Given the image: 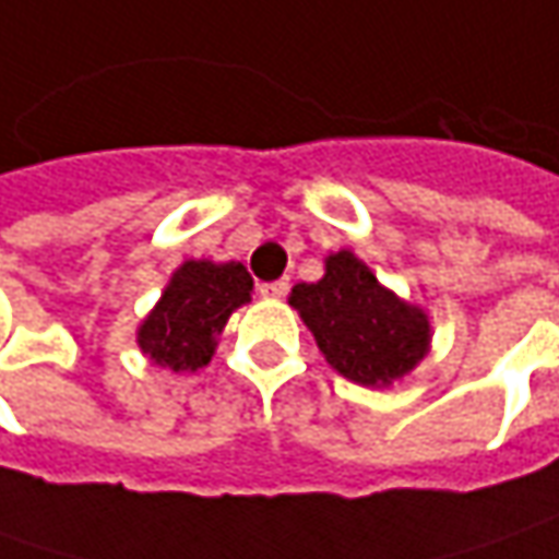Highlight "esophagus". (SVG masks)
Returning a JSON list of instances; mask_svg holds the SVG:
<instances>
[{
  "instance_id": "obj_1",
  "label": "esophagus",
  "mask_w": 559,
  "mask_h": 559,
  "mask_svg": "<svg viewBox=\"0 0 559 559\" xmlns=\"http://www.w3.org/2000/svg\"><path fill=\"white\" fill-rule=\"evenodd\" d=\"M258 292L264 295V298H283L286 292H289V280H276V283H261Z\"/></svg>"
}]
</instances>
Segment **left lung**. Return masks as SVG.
Segmentation results:
<instances>
[{
    "label": "left lung",
    "mask_w": 559,
    "mask_h": 559,
    "mask_svg": "<svg viewBox=\"0 0 559 559\" xmlns=\"http://www.w3.org/2000/svg\"><path fill=\"white\" fill-rule=\"evenodd\" d=\"M289 305L301 313L320 352L360 385H389L417 367L429 345V320L404 305L352 251L326 258V276L298 283Z\"/></svg>",
    "instance_id": "obj_1"
}]
</instances>
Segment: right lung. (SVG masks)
Listing matches in <instances>:
<instances>
[{"mask_svg": "<svg viewBox=\"0 0 559 559\" xmlns=\"http://www.w3.org/2000/svg\"><path fill=\"white\" fill-rule=\"evenodd\" d=\"M248 298L251 276L242 264L186 261L140 326V348L174 373L199 370L214 355L226 317Z\"/></svg>", "mask_w": 559, "mask_h": 559, "instance_id": "right-lung-1", "label": "right lung"}]
</instances>
